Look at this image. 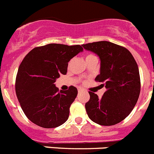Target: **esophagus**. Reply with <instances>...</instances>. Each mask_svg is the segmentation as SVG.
I'll list each match as a JSON object with an SVG mask.
<instances>
[{"mask_svg":"<svg viewBox=\"0 0 154 154\" xmlns=\"http://www.w3.org/2000/svg\"><path fill=\"white\" fill-rule=\"evenodd\" d=\"M83 91V89L82 88H78V91L79 92H81V91Z\"/></svg>","mask_w":154,"mask_h":154,"instance_id":"obj_1","label":"esophagus"}]
</instances>
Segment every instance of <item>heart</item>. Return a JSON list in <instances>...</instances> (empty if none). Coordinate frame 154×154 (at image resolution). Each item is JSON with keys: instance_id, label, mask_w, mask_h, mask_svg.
<instances>
[{"instance_id": "heart-1", "label": "heart", "mask_w": 154, "mask_h": 154, "mask_svg": "<svg viewBox=\"0 0 154 154\" xmlns=\"http://www.w3.org/2000/svg\"><path fill=\"white\" fill-rule=\"evenodd\" d=\"M94 57V55H91V54H88V55H87L85 57V60L88 59V58H90V57Z\"/></svg>"}]
</instances>
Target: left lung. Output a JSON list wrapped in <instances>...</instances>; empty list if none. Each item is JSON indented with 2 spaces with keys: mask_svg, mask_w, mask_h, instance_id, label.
Here are the masks:
<instances>
[{
  "mask_svg": "<svg viewBox=\"0 0 154 154\" xmlns=\"http://www.w3.org/2000/svg\"><path fill=\"white\" fill-rule=\"evenodd\" d=\"M82 47L100 58V74L95 80L106 88L101 98L89 91L88 116L100 125H116L129 115L138 100L140 81L137 63L126 48L112 42L102 41Z\"/></svg>",
  "mask_w": 154,
  "mask_h": 154,
  "instance_id": "1",
  "label": "left lung"
}]
</instances>
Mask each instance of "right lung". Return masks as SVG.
<instances>
[{
  "mask_svg": "<svg viewBox=\"0 0 154 154\" xmlns=\"http://www.w3.org/2000/svg\"><path fill=\"white\" fill-rule=\"evenodd\" d=\"M83 51L80 45L48 44L32 49L22 61L16 79V94L31 122L42 128L60 126L68 119L78 94L70 86L59 91L54 82L67 72L68 63Z\"/></svg>",
  "mask_w": 154,
  "mask_h": 154,
  "instance_id": "right-lung-1",
  "label": "right lung"
}]
</instances>
